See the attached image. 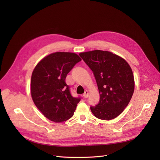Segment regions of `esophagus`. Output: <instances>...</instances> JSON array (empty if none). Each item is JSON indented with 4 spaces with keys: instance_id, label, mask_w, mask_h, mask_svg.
Returning a JSON list of instances; mask_svg holds the SVG:
<instances>
[{
    "instance_id": "obj_1",
    "label": "esophagus",
    "mask_w": 160,
    "mask_h": 160,
    "mask_svg": "<svg viewBox=\"0 0 160 160\" xmlns=\"http://www.w3.org/2000/svg\"><path fill=\"white\" fill-rule=\"evenodd\" d=\"M83 98H87L89 97V93H88V91H85V93H83Z\"/></svg>"
}]
</instances>
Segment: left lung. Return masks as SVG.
<instances>
[{
    "instance_id": "left-lung-1",
    "label": "left lung",
    "mask_w": 160,
    "mask_h": 160,
    "mask_svg": "<svg viewBox=\"0 0 160 160\" xmlns=\"http://www.w3.org/2000/svg\"><path fill=\"white\" fill-rule=\"evenodd\" d=\"M93 71L100 94L98 104L91 106L98 119L109 121L119 115L130 102L134 91L131 67L123 58L103 50L80 53Z\"/></svg>"
}]
</instances>
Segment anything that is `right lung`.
Segmentation results:
<instances>
[{
	"label": "right lung",
	"mask_w": 160,
	"mask_h": 160,
	"mask_svg": "<svg viewBox=\"0 0 160 160\" xmlns=\"http://www.w3.org/2000/svg\"><path fill=\"white\" fill-rule=\"evenodd\" d=\"M75 53L58 52L41 60L31 78V95L38 110L49 120L61 122L72 117L80 97H74L67 74L80 62Z\"/></svg>",
	"instance_id": "1"
}]
</instances>
